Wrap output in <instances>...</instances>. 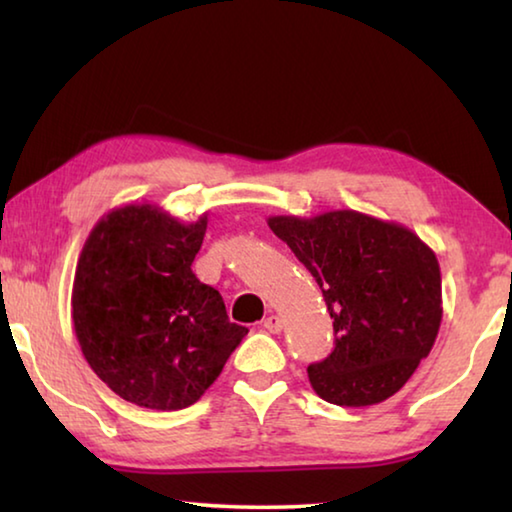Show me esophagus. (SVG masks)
Masks as SVG:
<instances>
[{
    "label": "esophagus",
    "mask_w": 512,
    "mask_h": 512,
    "mask_svg": "<svg viewBox=\"0 0 512 512\" xmlns=\"http://www.w3.org/2000/svg\"><path fill=\"white\" fill-rule=\"evenodd\" d=\"M264 327H266V332H271V334H280L282 329H284V320H282L280 316L271 314V316H268V318L264 320Z\"/></svg>",
    "instance_id": "esophagus-1"
}]
</instances>
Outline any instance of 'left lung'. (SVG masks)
Returning a JSON list of instances; mask_svg holds the SVG:
<instances>
[{
    "instance_id": "obj_1",
    "label": "left lung",
    "mask_w": 512,
    "mask_h": 512,
    "mask_svg": "<svg viewBox=\"0 0 512 512\" xmlns=\"http://www.w3.org/2000/svg\"><path fill=\"white\" fill-rule=\"evenodd\" d=\"M268 225L316 277L334 318V350L307 368L318 397L370 406L395 395L443 320L433 250L404 225L354 210L271 216Z\"/></svg>"
}]
</instances>
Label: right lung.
Wrapping results in <instances>:
<instances>
[{"label": "right lung", "mask_w": 512, "mask_h": 512, "mask_svg": "<svg viewBox=\"0 0 512 512\" xmlns=\"http://www.w3.org/2000/svg\"><path fill=\"white\" fill-rule=\"evenodd\" d=\"M207 214L180 223L160 207H117L94 225L72 291L76 339L121 400L178 411L201 400L246 327L192 271Z\"/></svg>", "instance_id": "obj_1"}]
</instances>
